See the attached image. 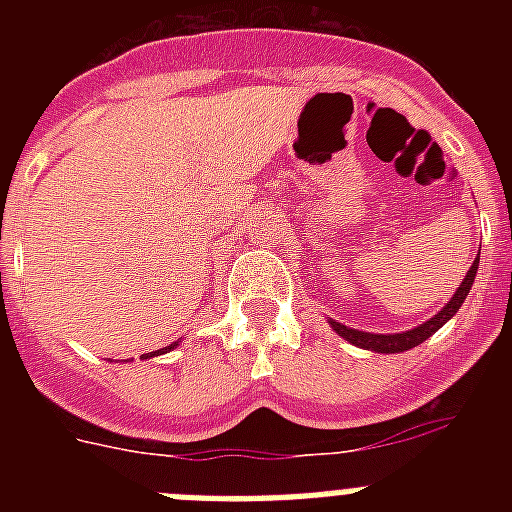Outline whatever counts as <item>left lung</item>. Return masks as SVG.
Here are the masks:
<instances>
[{"mask_svg":"<svg viewBox=\"0 0 512 512\" xmlns=\"http://www.w3.org/2000/svg\"><path fill=\"white\" fill-rule=\"evenodd\" d=\"M477 269H479V253H477V259H474V264L469 266L464 282H461L459 287H456L454 295H451V300L446 302V305H443L431 320H425V323L415 325V328L410 330H402V333H366V330L348 328V325L336 323V320H328V323L330 328L336 330L338 336L343 338V341L354 343V346L366 348V351H374V354H400V351H408V348H415L423 341H428L438 328H443V325L454 318L456 312H459V307L464 305V300H467L469 289H472L474 284V277H477Z\"/></svg>","mask_w":512,"mask_h":512,"instance_id":"obj_1","label":"left lung"}]
</instances>
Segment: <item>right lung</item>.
<instances>
[{
	"label": "right lung",
	"mask_w": 512,
	"mask_h": 512,
	"mask_svg": "<svg viewBox=\"0 0 512 512\" xmlns=\"http://www.w3.org/2000/svg\"><path fill=\"white\" fill-rule=\"evenodd\" d=\"M176 346H179V341L169 343V346H166V348H158V351H151V354H143V359H153V356H161V354H166V351H174Z\"/></svg>",
	"instance_id": "add662e5"
}]
</instances>
